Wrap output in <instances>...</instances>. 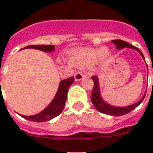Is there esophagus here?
I'll use <instances>...</instances> for the list:
<instances>
[{"label": "esophagus", "mask_w": 153, "mask_h": 153, "mask_svg": "<svg viewBox=\"0 0 153 153\" xmlns=\"http://www.w3.org/2000/svg\"><path fill=\"white\" fill-rule=\"evenodd\" d=\"M84 77H85V74L81 71H79V72H76L75 74H74V79L76 81H80L82 79H83Z\"/></svg>", "instance_id": "obj_1"}]
</instances>
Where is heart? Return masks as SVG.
I'll return each mask as SVG.
<instances>
[{
	"label": "heart",
	"instance_id": "b5f03b06",
	"mask_svg": "<svg viewBox=\"0 0 153 153\" xmlns=\"http://www.w3.org/2000/svg\"><path fill=\"white\" fill-rule=\"evenodd\" d=\"M108 54L109 52L105 48H82L72 55L71 62L79 67H88L95 62L98 59H104Z\"/></svg>",
	"mask_w": 153,
	"mask_h": 153
}]
</instances>
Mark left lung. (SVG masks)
I'll return each mask as SVG.
<instances>
[{
    "instance_id": "obj_1",
    "label": "left lung",
    "mask_w": 153,
    "mask_h": 153,
    "mask_svg": "<svg viewBox=\"0 0 153 153\" xmlns=\"http://www.w3.org/2000/svg\"><path fill=\"white\" fill-rule=\"evenodd\" d=\"M112 42H113V44L116 46V48L117 49H122L125 48L135 49L136 51H137L138 52L140 53V55L145 59V57H144L142 52L137 48H136V47L131 45L130 44H128V42L123 41L121 39H114V40H112ZM91 79H93L94 81V89L93 91H92V93H91V102H92L93 105L96 108V109L98 111L102 113V114H108V115H111V116H121V115H125V114H128V113L132 111L133 109H135L136 107H137L143 102V100L145 99V97L146 95V92H145V94L141 98V99H140L137 102H136L134 104L128 105V106H114V105H109L108 103H106V102L102 99L100 94V88H99L98 77L92 76Z\"/></svg>"
}]
</instances>
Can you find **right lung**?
<instances>
[{
    "mask_svg": "<svg viewBox=\"0 0 153 153\" xmlns=\"http://www.w3.org/2000/svg\"><path fill=\"white\" fill-rule=\"evenodd\" d=\"M24 48H34L46 51V52H51L54 51L55 46L54 45H28ZM74 81V78L72 76L69 79H63L60 82L59 86L58 89L57 93L55 94V97L43 111L32 116H24L22 114H20V115L28 121H36V122H44V121H50L55 117H57L58 115H59L62 113V109L64 108L65 102L67 101L68 89L70 86H71Z\"/></svg>",
    "mask_w": 153,
    "mask_h": 153,
    "instance_id": "obj_1",
    "label": "right lung"
}]
</instances>
